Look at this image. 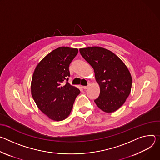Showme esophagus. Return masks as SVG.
Returning <instances> with one entry per match:
<instances>
[{
	"instance_id": "1",
	"label": "esophagus",
	"mask_w": 160,
	"mask_h": 160,
	"mask_svg": "<svg viewBox=\"0 0 160 160\" xmlns=\"http://www.w3.org/2000/svg\"><path fill=\"white\" fill-rule=\"evenodd\" d=\"M90 84H88V86H83V89H84V90H86V89H88V88L90 87Z\"/></svg>"
}]
</instances>
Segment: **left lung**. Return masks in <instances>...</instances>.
Listing matches in <instances>:
<instances>
[{
	"instance_id": "left-lung-1",
	"label": "left lung",
	"mask_w": 160,
	"mask_h": 160,
	"mask_svg": "<svg viewBox=\"0 0 160 160\" xmlns=\"http://www.w3.org/2000/svg\"><path fill=\"white\" fill-rule=\"evenodd\" d=\"M82 57L93 68L100 86V95L94 101L103 112L117 111L125 102L132 79L123 62L112 51L98 46L79 49Z\"/></svg>"
}]
</instances>
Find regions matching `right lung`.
I'll return each instance as SVG.
<instances>
[{"label":"right lung","mask_w":160,"mask_h":160,"mask_svg":"<svg viewBox=\"0 0 160 160\" xmlns=\"http://www.w3.org/2000/svg\"><path fill=\"white\" fill-rule=\"evenodd\" d=\"M78 53L77 48H58L48 54L34 70L32 96L38 108L53 121H62L69 116L80 93L78 88L67 82L69 65Z\"/></svg>","instance_id":"obj_1"}]
</instances>
